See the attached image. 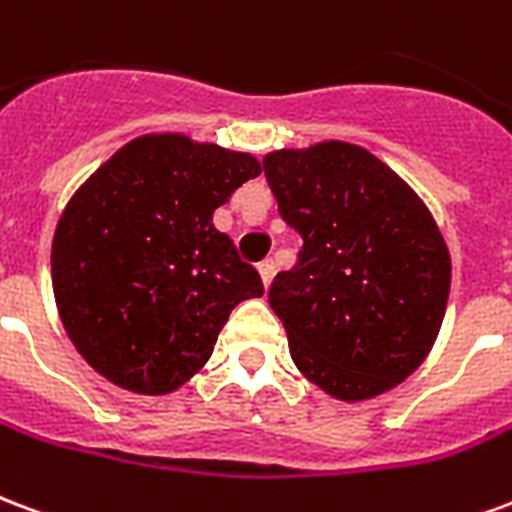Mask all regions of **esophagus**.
<instances>
[{
  "mask_svg": "<svg viewBox=\"0 0 512 512\" xmlns=\"http://www.w3.org/2000/svg\"><path fill=\"white\" fill-rule=\"evenodd\" d=\"M259 275H261V283H264V289H270L272 275H275V264H272V259L261 261V264H259Z\"/></svg>",
  "mask_w": 512,
  "mask_h": 512,
  "instance_id": "esophagus-1",
  "label": "esophagus"
}]
</instances>
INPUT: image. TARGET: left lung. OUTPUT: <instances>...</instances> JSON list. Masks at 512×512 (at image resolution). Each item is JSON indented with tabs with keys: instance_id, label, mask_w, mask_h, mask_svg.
I'll return each instance as SVG.
<instances>
[{
	"instance_id": "8db88e82",
	"label": "left lung",
	"mask_w": 512,
	"mask_h": 512,
	"mask_svg": "<svg viewBox=\"0 0 512 512\" xmlns=\"http://www.w3.org/2000/svg\"><path fill=\"white\" fill-rule=\"evenodd\" d=\"M300 259L270 305L300 374L338 401H368L414 374L434 346L450 251L425 201L368 149L319 141L264 155Z\"/></svg>"
}]
</instances>
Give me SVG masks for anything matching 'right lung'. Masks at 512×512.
<instances>
[{
    "label": "right lung",
    "instance_id": "right-lung-1",
    "mask_svg": "<svg viewBox=\"0 0 512 512\" xmlns=\"http://www.w3.org/2000/svg\"><path fill=\"white\" fill-rule=\"evenodd\" d=\"M251 152L182 133L128 141L73 193L51 242L59 319L100 376L166 395L199 374L259 272L212 212L259 177Z\"/></svg>",
    "mask_w": 512,
    "mask_h": 512
}]
</instances>
